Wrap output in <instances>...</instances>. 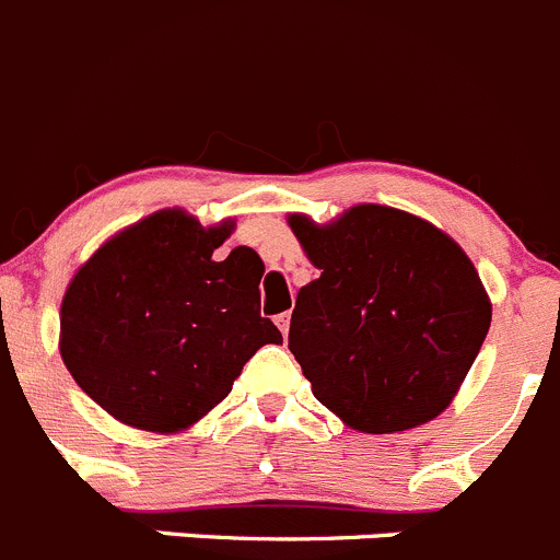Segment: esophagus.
<instances>
[{"instance_id":"1","label":"esophagus","mask_w":560,"mask_h":560,"mask_svg":"<svg viewBox=\"0 0 560 560\" xmlns=\"http://www.w3.org/2000/svg\"><path fill=\"white\" fill-rule=\"evenodd\" d=\"M276 326L281 328V334H290V312H281V315H276Z\"/></svg>"}]
</instances>
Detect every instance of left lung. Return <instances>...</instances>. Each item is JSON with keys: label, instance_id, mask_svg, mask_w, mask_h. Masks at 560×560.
I'll list each match as a JSON object with an SVG mask.
<instances>
[{"label": "left lung", "instance_id": "1", "mask_svg": "<svg viewBox=\"0 0 560 560\" xmlns=\"http://www.w3.org/2000/svg\"><path fill=\"white\" fill-rule=\"evenodd\" d=\"M290 229L320 270L290 320V351L315 398L364 433L442 415L492 323L462 245L381 203H359L326 226L290 215Z\"/></svg>", "mask_w": 560, "mask_h": 560}]
</instances>
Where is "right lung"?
I'll use <instances>...</instances> for the list:
<instances>
[{
    "label": "right lung",
    "instance_id": "obj_1",
    "mask_svg": "<svg viewBox=\"0 0 560 560\" xmlns=\"http://www.w3.org/2000/svg\"><path fill=\"white\" fill-rule=\"evenodd\" d=\"M185 209H160L102 245L60 306V357L85 395L140 431L176 433L215 409L243 364L281 331L259 315L254 248Z\"/></svg>",
    "mask_w": 560,
    "mask_h": 560
}]
</instances>
